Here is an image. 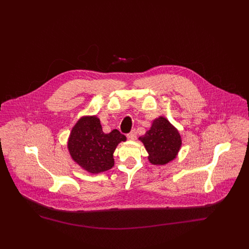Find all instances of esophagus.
Returning a JSON list of instances; mask_svg holds the SVG:
<instances>
[{"mask_svg": "<svg viewBox=\"0 0 249 249\" xmlns=\"http://www.w3.org/2000/svg\"><path fill=\"white\" fill-rule=\"evenodd\" d=\"M127 138L129 139V140H131V141H134V140H136V131L135 130H133V131H131L128 135H127Z\"/></svg>", "mask_w": 249, "mask_h": 249, "instance_id": "1", "label": "esophagus"}]
</instances>
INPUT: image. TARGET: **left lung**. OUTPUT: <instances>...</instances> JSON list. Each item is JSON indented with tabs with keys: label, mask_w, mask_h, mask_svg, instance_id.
Here are the masks:
<instances>
[{
	"label": "left lung",
	"mask_w": 249,
	"mask_h": 249,
	"mask_svg": "<svg viewBox=\"0 0 249 249\" xmlns=\"http://www.w3.org/2000/svg\"><path fill=\"white\" fill-rule=\"evenodd\" d=\"M139 140L144 144L148 159L154 165H164L173 160L182 145L179 131L164 116L154 119L150 130Z\"/></svg>",
	"instance_id": "obj_1"
}]
</instances>
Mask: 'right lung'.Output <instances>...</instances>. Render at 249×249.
Masks as SVG:
<instances>
[{"label":"right lung","instance_id":"1","mask_svg":"<svg viewBox=\"0 0 249 249\" xmlns=\"http://www.w3.org/2000/svg\"><path fill=\"white\" fill-rule=\"evenodd\" d=\"M126 140L116 129L103 133L96 115H85L71 130L67 147L71 158L82 169L97 174L112 168L114 151Z\"/></svg>","mask_w":249,"mask_h":249}]
</instances>
